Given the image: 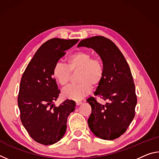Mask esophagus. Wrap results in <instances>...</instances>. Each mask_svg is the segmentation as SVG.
<instances>
[{
    "label": "esophagus",
    "mask_w": 159,
    "mask_h": 159,
    "mask_svg": "<svg viewBox=\"0 0 159 159\" xmlns=\"http://www.w3.org/2000/svg\"><path fill=\"white\" fill-rule=\"evenodd\" d=\"M76 105H80V104H82V102L81 101H76Z\"/></svg>",
    "instance_id": "esophagus-1"
}]
</instances>
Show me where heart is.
<instances>
[{"label":"heart","mask_w":159,"mask_h":159,"mask_svg":"<svg viewBox=\"0 0 159 159\" xmlns=\"http://www.w3.org/2000/svg\"><path fill=\"white\" fill-rule=\"evenodd\" d=\"M79 72L76 85L64 88L62 95L66 99L80 100L98 87L104 76V64L102 59L93 57L88 51H76L67 58V66L61 62L55 63L52 74L55 80L61 86L69 84L72 73Z\"/></svg>","instance_id":"1"}]
</instances>
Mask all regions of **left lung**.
<instances>
[{"instance_id":"obj_1","label":"left lung","mask_w":159,"mask_h":159,"mask_svg":"<svg viewBox=\"0 0 159 159\" xmlns=\"http://www.w3.org/2000/svg\"><path fill=\"white\" fill-rule=\"evenodd\" d=\"M78 46L93 48L104 64V79L95 95L109 102L102 105L94 97L87 99L92 107L88 126L102 139L118 138L127 130L135 114L137 95L130 66L118 48L107 38H88L82 40Z\"/></svg>"}]
</instances>
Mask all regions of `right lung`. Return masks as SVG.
Returning <instances> with one entry per match:
<instances>
[{
    "mask_svg": "<svg viewBox=\"0 0 159 159\" xmlns=\"http://www.w3.org/2000/svg\"><path fill=\"white\" fill-rule=\"evenodd\" d=\"M78 39H52L35 53L21 77L17 103L20 119L31 138L44 145L55 144L66 130L67 117L76 103L66 99L60 106L54 101L60 93L53 76L54 65Z\"/></svg>",
    "mask_w": 159,
    "mask_h": 159,
    "instance_id": "right-lung-1",
    "label": "right lung"
}]
</instances>
